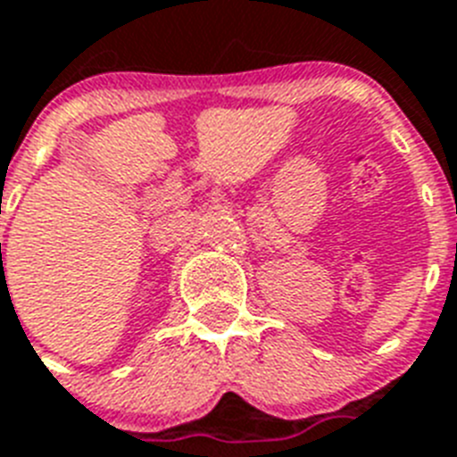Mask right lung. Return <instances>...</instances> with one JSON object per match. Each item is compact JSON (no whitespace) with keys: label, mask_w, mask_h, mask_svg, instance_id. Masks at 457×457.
<instances>
[{"label":"right lung","mask_w":457,"mask_h":457,"mask_svg":"<svg viewBox=\"0 0 457 457\" xmlns=\"http://www.w3.org/2000/svg\"><path fill=\"white\" fill-rule=\"evenodd\" d=\"M0 248H2V246H0ZM0 258H2V255H0Z\"/></svg>","instance_id":"obj_1"}]
</instances>
